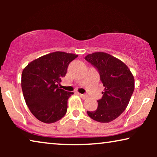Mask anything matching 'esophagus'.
Here are the masks:
<instances>
[{
	"label": "esophagus",
	"mask_w": 157,
	"mask_h": 157,
	"mask_svg": "<svg viewBox=\"0 0 157 157\" xmlns=\"http://www.w3.org/2000/svg\"><path fill=\"white\" fill-rule=\"evenodd\" d=\"M78 95L81 96V98H83V99H85V98H86L88 97V96L86 94H78Z\"/></svg>",
	"instance_id": "1"
}]
</instances>
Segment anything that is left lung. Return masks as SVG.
Masks as SVG:
<instances>
[{
	"mask_svg": "<svg viewBox=\"0 0 157 157\" xmlns=\"http://www.w3.org/2000/svg\"><path fill=\"white\" fill-rule=\"evenodd\" d=\"M85 59L96 68L105 87L103 96L97 101L98 108L87 113L94 121L109 123L127 107L134 90V76L124 62L109 53H90Z\"/></svg>",
	"mask_w": 157,
	"mask_h": 157,
	"instance_id": "1",
	"label": "left lung"
}]
</instances>
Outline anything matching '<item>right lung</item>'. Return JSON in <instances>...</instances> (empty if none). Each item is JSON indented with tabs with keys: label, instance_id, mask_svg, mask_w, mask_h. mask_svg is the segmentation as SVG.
Masks as SVG:
<instances>
[{
	"label": "right lung",
	"instance_id": "right-lung-1",
	"mask_svg": "<svg viewBox=\"0 0 157 157\" xmlns=\"http://www.w3.org/2000/svg\"><path fill=\"white\" fill-rule=\"evenodd\" d=\"M78 56L56 51L33 60L23 70L21 88L29 110L39 121L51 124L67 111L68 99L73 92L59 86L68 66Z\"/></svg>",
	"mask_w": 157,
	"mask_h": 157
}]
</instances>
